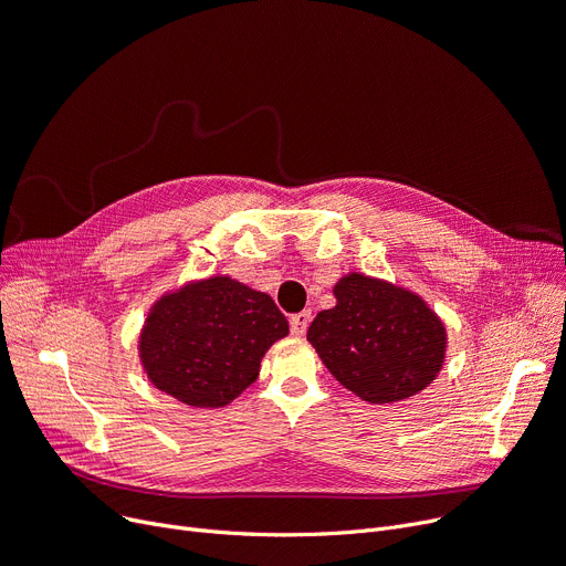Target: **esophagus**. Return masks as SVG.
Returning a JSON list of instances; mask_svg holds the SVG:
<instances>
[{"mask_svg": "<svg viewBox=\"0 0 566 566\" xmlns=\"http://www.w3.org/2000/svg\"><path fill=\"white\" fill-rule=\"evenodd\" d=\"M311 311H302V313H294L292 317H290V332H292V336H304L306 334V329H308V325H311Z\"/></svg>", "mask_w": 566, "mask_h": 566, "instance_id": "1", "label": "esophagus"}]
</instances>
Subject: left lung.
<instances>
[{
	"label": "left lung",
	"mask_w": 566,
	"mask_h": 566,
	"mask_svg": "<svg viewBox=\"0 0 566 566\" xmlns=\"http://www.w3.org/2000/svg\"><path fill=\"white\" fill-rule=\"evenodd\" d=\"M336 306L319 311L308 340L334 378L368 402H396L433 382L447 332L417 294L349 274L334 287Z\"/></svg>",
	"instance_id": "8db88e82"
}]
</instances>
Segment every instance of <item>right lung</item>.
I'll return each instance as SVG.
<instances>
[{"label": "right lung", "instance_id": "right-lung-1", "mask_svg": "<svg viewBox=\"0 0 566 566\" xmlns=\"http://www.w3.org/2000/svg\"><path fill=\"white\" fill-rule=\"evenodd\" d=\"M287 319L264 292L213 276L166 294L147 315L140 359L156 389L193 408H221L244 391Z\"/></svg>", "mask_w": 566, "mask_h": 566}]
</instances>
